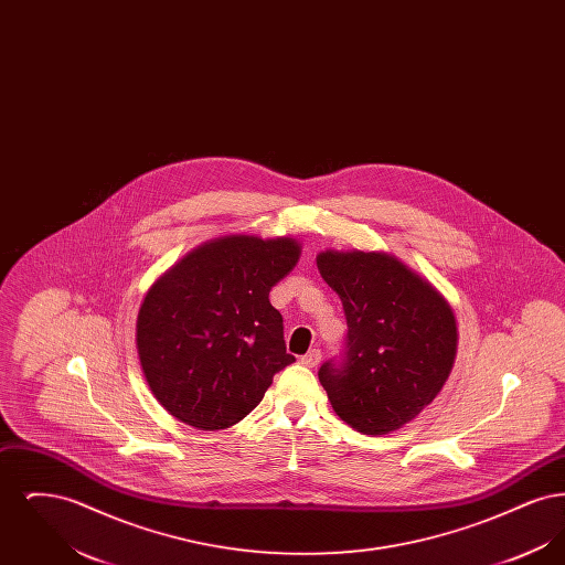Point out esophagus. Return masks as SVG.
I'll return each instance as SVG.
<instances>
[{"instance_id":"1","label":"esophagus","mask_w":565,"mask_h":565,"mask_svg":"<svg viewBox=\"0 0 565 565\" xmlns=\"http://www.w3.org/2000/svg\"><path fill=\"white\" fill-rule=\"evenodd\" d=\"M320 360H322V353H320V350H311L309 353H305V355L300 358V362H302L305 366H309V369L318 366V364H320Z\"/></svg>"}]
</instances>
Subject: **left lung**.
Returning <instances> with one entry per match:
<instances>
[{
  "label": "left lung",
  "mask_w": 565,
  "mask_h": 565,
  "mask_svg": "<svg viewBox=\"0 0 565 565\" xmlns=\"http://www.w3.org/2000/svg\"><path fill=\"white\" fill-rule=\"evenodd\" d=\"M348 318L345 360L320 369L334 413L362 434H390L438 396L457 353L456 313L426 277L387 252L318 254Z\"/></svg>",
  "instance_id": "left-lung-1"
}]
</instances>
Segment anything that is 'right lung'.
I'll list each match as a JSON object with an SVG mask.
<instances>
[{"mask_svg":"<svg viewBox=\"0 0 565 565\" xmlns=\"http://www.w3.org/2000/svg\"><path fill=\"white\" fill-rule=\"evenodd\" d=\"M298 256L292 237L226 235L194 247L152 284L135 343L146 383L169 415L199 430L231 428L295 362L269 292Z\"/></svg>","mask_w":565,"mask_h":565,"instance_id":"1","label":"right lung"}]
</instances>
